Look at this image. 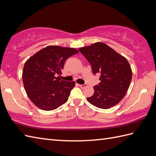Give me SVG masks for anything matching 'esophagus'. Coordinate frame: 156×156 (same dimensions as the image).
Segmentation results:
<instances>
[{"mask_svg":"<svg viewBox=\"0 0 156 156\" xmlns=\"http://www.w3.org/2000/svg\"><path fill=\"white\" fill-rule=\"evenodd\" d=\"M79 87H80L81 89H84V88H85V87H87V85H86V84H83V85H79Z\"/></svg>","mask_w":156,"mask_h":156,"instance_id":"esophagus-1","label":"esophagus"}]
</instances>
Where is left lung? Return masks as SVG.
Segmentation results:
<instances>
[{
    "mask_svg": "<svg viewBox=\"0 0 156 156\" xmlns=\"http://www.w3.org/2000/svg\"><path fill=\"white\" fill-rule=\"evenodd\" d=\"M90 63L93 73H100L101 83L94 86L90 104L108 109L119 103L126 94L132 72L127 59L105 43L97 42L79 49Z\"/></svg>",
    "mask_w": 156,
    "mask_h": 156,
    "instance_id": "8db88e82",
    "label": "left lung"
}]
</instances>
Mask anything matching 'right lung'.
<instances>
[{"label":"right lung","instance_id":"1","mask_svg":"<svg viewBox=\"0 0 156 156\" xmlns=\"http://www.w3.org/2000/svg\"><path fill=\"white\" fill-rule=\"evenodd\" d=\"M78 52L74 48L48 45L26 61L22 81L26 94L37 107L52 111L67 101L75 83L56 75L62 74L66 59Z\"/></svg>","mask_w":156,"mask_h":156}]
</instances>
